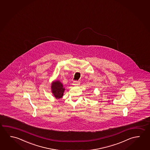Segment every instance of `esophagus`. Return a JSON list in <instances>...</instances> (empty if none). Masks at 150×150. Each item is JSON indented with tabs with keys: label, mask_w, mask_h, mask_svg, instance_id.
<instances>
[{
	"label": "esophagus",
	"mask_w": 150,
	"mask_h": 150,
	"mask_svg": "<svg viewBox=\"0 0 150 150\" xmlns=\"http://www.w3.org/2000/svg\"><path fill=\"white\" fill-rule=\"evenodd\" d=\"M79 83H80L79 81H74V83H73V84L74 85H79Z\"/></svg>",
	"instance_id": "obj_1"
}]
</instances>
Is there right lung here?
<instances>
[{
    "label": "right lung",
    "mask_w": 150,
    "mask_h": 150,
    "mask_svg": "<svg viewBox=\"0 0 150 150\" xmlns=\"http://www.w3.org/2000/svg\"><path fill=\"white\" fill-rule=\"evenodd\" d=\"M51 88L52 93L56 99L62 98L63 96V93L65 89L61 82L58 80L52 81Z\"/></svg>",
    "instance_id": "1"
}]
</instances>
